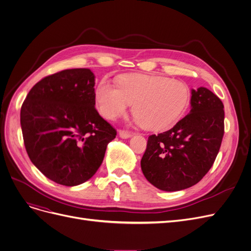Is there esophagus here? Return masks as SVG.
Wrapping results in <instances>:
<instances>
[{"mask_svg":"<svg viewBox=\"0 0 251 251\" xmlns=\"http://www.w3.org/2000/svg\"><path fill=\"white\" fill-rule=\"evenodd\" d=\"M132 135L131 132L126 131V130H119V136L122 138H129L130 136Z\"/></svg>","mask_w":251,"mask_h":251,"instance_id":"1","label":"esophagus"}]
</instances>
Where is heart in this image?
<instances>
[{"instance_id": "heart-1", "label": "heart", "mask_w": 251, "mask_h": 251, "mask_svg": "<svg viewBox=\"0 0 251 251\" xmlns=\"http://www.w3.org/2000/svg\"><path fill=\"white\" fill-rule=\"evenodd\" d=\"M101 115L115 120L133 103L134 121L149 130H164L176 124L190 102L188 86L162 75H131L115 86L105 80L96 89Z\"/></svg>"}]
</instances>
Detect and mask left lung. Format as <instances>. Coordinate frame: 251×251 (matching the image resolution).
<instances>
[{
    "label": "left lung",
    "instance_id": "obj_1",
    "mask_svg": "<svg viewBox=\"0 0 251 251\" xmlns=\"http://www.w3.org/2000/svg\"><path fill=\"white\" fill-rule=\"evenodd\" d=\"M222 100L204 87L192 90L191 111L168 131L149 136L140 161L146 178L174 192L199 182L219 154L225 132Z\"/></svg>",
    "mask_w": 251,
    "mask_h": 251
}]
</instances>
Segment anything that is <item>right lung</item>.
<instances>
[{"mask_svg":"<svg viewBox=\"0 0 251 251\" xmlns=\"http://www.w3.org/2000/svg\"><path fill=\"white\" fill-rule=\"evenodd\" d=\"M94 81L89 69L55 73L32 87L21 105V130L30 161L62 186L90 179L117 135L94 106Z\"/></svg>","mask_w":251,"mask_h":251,"instance_id":"obj_1","label":"right lung"}]
</instances>
